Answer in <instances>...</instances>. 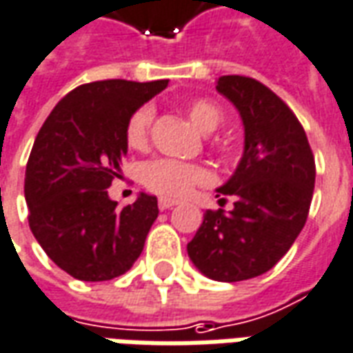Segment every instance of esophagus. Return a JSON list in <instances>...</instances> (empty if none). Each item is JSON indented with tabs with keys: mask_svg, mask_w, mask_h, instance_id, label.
Listing matches in <instances>:
<instances>
[{
	"mask_svg": "<svg viewBox=\"0 0 353 353\" xmlns=\"http://www.w3.org/2000/svg\"><path fill=\"white\" fill-rule=\"evenodd\" d=\"M159 209L161 211H167V209H172L174 205H179V201H174V199H159Z\"/></svg>",
	"mask_w": 353,
	"mask_h": 353,
	"instance_id": "1",
	"label": "esophagus"
}]
</instances>
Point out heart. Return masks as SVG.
Here are the masks:
<instances>
[{"mask_svg": "<svg viewBox=\"0 0 353 353\" xmlns=\"http://www.w3.org/2000/svg\"><path fill=\"white\" fill-rule=\"evenodd\" d=\"M188 117L201 132H212L222 121V112L216 104L205 99L190 101L186 106ZM154 121V108L141 106L132 112L125 127V141L131 150H146L150 144V131ZM211 179L209 171L201 165L179 161V159H154L142 167V184L157 196L179 199L188 196L199 184H207Z\"/></svg>", "mask_w": 353, "mask_h": 353, "instance_id": "1", "label": "heart"}]
</instances>
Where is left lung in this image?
Listing matches in <instances>:
<instances>
[{"instance_id": "left-lung-1", "label": "left lung", "mask_w": 353, "mask_h": 353, "mask_svg": "<svg viewBox=\"0 0 353 353\" xmlns=\"http://www.w3.org/2000/svg\"><path fill=\"white\" fill-rule=\"evenodd\" d=\"M216 91L239 112L245 129L241 161L216 190L232 211H205L188 256L214 281L262 276L281 261L308 219L316 161L301 121L276 92L245 76H222Z\"/></svg>"}]
</instances>
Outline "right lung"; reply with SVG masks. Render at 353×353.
<instances>
[{
    "label": "right lung",
    "instance_id": "obj_1",
    "mask_svg": "<svg viewBox=\"0 0 353 353\" xmlns=\"http://www.w3.org/2000/svg\"><path fill=\"white\" fill-rule=\"evenodd\" d=\"M167 83L104 79L79 85L37 132L24 179L30 230L47 256L76 279L108 281L141 256L159 212L157 197L142 192L119 209L106 188L127 156L129 117Z\"/></svg>",
    "mask_w": 353,
    "mask_h": 353
}]
</instances>
